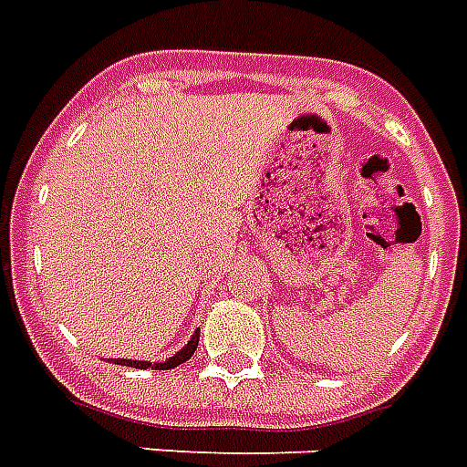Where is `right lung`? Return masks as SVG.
Listing matches in <instances>:
<instances>
[{"mask_svg": "<svg viewBox=\"0 0 467 467\" xmlns=\"http://www.w3.org/2000/svg\"><path fill=\"white\" fill-rule=\"evenodd\" d=\"M196 345H199V329H196L192 339H189L187 345L182 347L180 352L170 357V359H164V362H138V359H115V364H122V367H135V369H147V367H152V369H174V367H180L184 364L196 352Z\"/></svg>", "mask_w": 467, "mask_h": 467, "instance_id": "add662e5", "label": "right lung"}]
</instances>
